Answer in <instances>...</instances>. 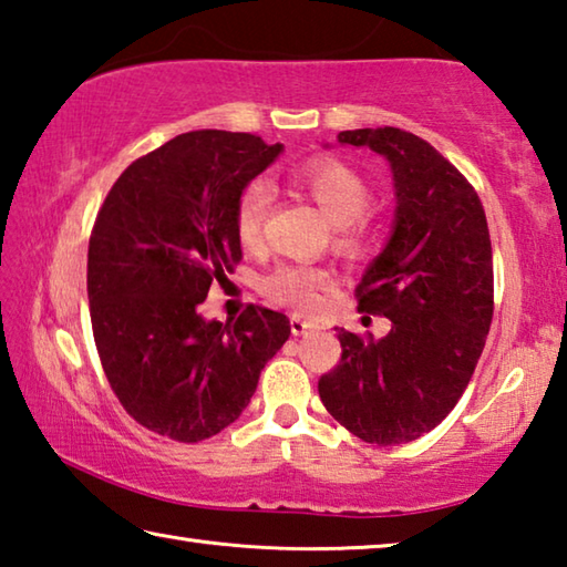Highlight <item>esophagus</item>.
Masks as SVG:
<instances>
[{
    "mask_svg": "<svg viewBox=\"0 0 567 567\" xmlns=\"http://www.w3.org/2000/svg\"><path fill=\"white\" fill-rule=\"evenodd\" d=\"M290 330H292V334L297 338V334H307L312 330V322H307L305 318H300V315H292L290 318Z\"/></svg>",
    "mask_w": 567,
    "mask_h": 567,
    "instance_id": "1",
    "label": "esophagus"
}]
</instances>
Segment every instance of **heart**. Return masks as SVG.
I'll return each instance as SVG.
<instances>
[{
    "label": "heart",
    "instance_id": "1",
    "mask_svg": "<svg viewBox=\"0 0 567 567\" xmlns=\"http://www.w3.org/2000/svg\"><path fill=\"white\" fill-rule=\"evenodd\" d=\"M292 185L305 192L320 213L334 225L338 245L358 249L362 243V215L370 207V187L352 167L338 159H312L292 175ZM270 213V189L255 179L239 192L235 207V233L245 247L262 243L265 219ZM332 285V272L318 265H280L262 280V292L272 302L292 310H312Z\"/></svg>",
    "mask_w": 567,
    "mask_h": 567
}]
</instances>
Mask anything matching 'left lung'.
Returning <instances> with one entry per match:
<instances>
[{
    "label": "left lung",
    "mask_w": 567,
    "mask_h": 567,
    "mask_svg": "<svg viewBox=\"0 0 567 567\" xmlns=\"http://www.w3.org/2000/svg\"><path fill=\"white\" fill-rule=\"evenodd\" d=\"M340 145L385 157L395 223L358 285L385 338L340 330L342 358L318 382L330 415L364 443L400 445L457 405L493 322V247L473 185L430 142L398 127L348 130Z\"/></svg>",
    "instance_id": "8db88e82"
}]
</instances>
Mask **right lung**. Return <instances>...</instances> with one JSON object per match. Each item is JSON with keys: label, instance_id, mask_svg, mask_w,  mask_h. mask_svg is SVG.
Returning <instances> with one entry per match:
<instances>
[{"label": "right lung", "instance_id": "right-lung-1", "mask_svg": "<svg viewBox=\"0 0 567 567\" xmlns=\"http://www.w3.org/2000/svg\"><path fill=\"white\" fill-rule=\"evenodd\" d=\"M280 152L247 132L177 134L134 159L100 207L87 255L94 344L122 408L152 433L217 435L290 338V320L260 305L227 324L199 315L209 285L243 260L239 192Z\"/></svg>", "mask_w": 567, "mask_h": 567}]
</instances>
